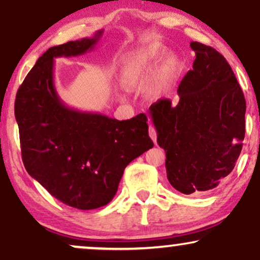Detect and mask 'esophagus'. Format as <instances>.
Segmentation results:
<instances>
[{"label":"esophagus","mask_w":260,"mask_h":260,"mask_svg":"<svg viewBox=\"0 0 260 260\" xmlns=\"http://www.w3.org/2000/svg\"><path fill=\"white\" fill-rule=\"evenodd\" d=\"M149 137L153 140V142H156V130L153 125H149Z\"/></svg>","instance_id":"1"}]
</instances>
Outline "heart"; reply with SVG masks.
<instances>
[{"instance_id": "1", "label": "heart", "mask_w": 260, "mask_h": 260, "mask_svg": "<svg viewBox=\"0 0 260 260\" xmlns=\"http://www.w3.org/2000/svg\"><path fill=\"white\" fill-rule=\"evenodd\" d=\"M161 56L162 50L159 48H147V49H139L131 53L125 60L123 71H121V77L125 84L135 85L142 82ZM176 72H177V60L174 57L166 60L160 69L155 83L154 92L156 95L162 94L169 88L174 81Z\"/></svg>"}]
</instances>
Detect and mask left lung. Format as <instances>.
I'll list each match as a JSON object with an SVG mask.
<instances>
[{"label": "left lung", "mask_w": 260, "mask_h": 260, "mask_svg": "<svg viewBox=\"0 0 260 260\" xmlns=\"http://www.w3.org/2000/svg\"><path fill=\"white\" fill-rule=\"evenodd\" d=\"M193 70L178 86L176 106L149 107L170 184L183 194L216 188L233 171L245 139L246 100L232 67L212 47L191 42Z\"/></svg>", "instance_id": "left-lung-1"}]
</instances>
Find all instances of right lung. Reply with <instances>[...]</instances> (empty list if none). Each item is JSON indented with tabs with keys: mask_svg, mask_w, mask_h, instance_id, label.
I'll use <instances>...</instances> for the list:
<instances>
[{
	"mask_svg": "<svg viewBox=\"0 0 260 260\" xmlns=\"http://www.w3.org/2000/svg\"><path fill=\"white\" fill-rule=\"evenodd\" d=\"M102 34L49 48L24 79L14 105L28 175L57 200L78 210L110 203L124 169L154 146L146 114L120 121L67 107L57 95L54 59L85 54Z\"/></svg>",
	"mask_w": 260,
	"mask_h": 260,
	"instance_id": "1",
	"label": "right lung"
}]
</instances>
